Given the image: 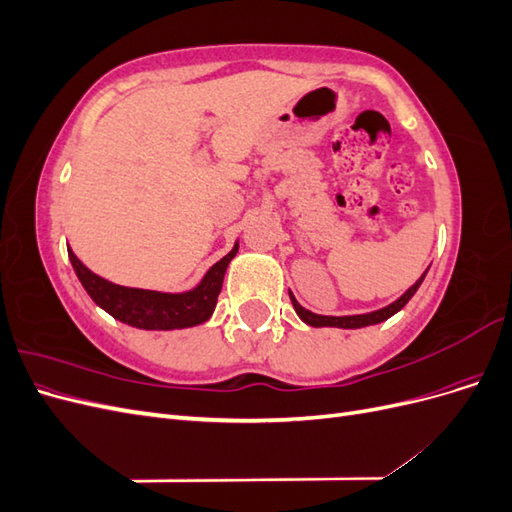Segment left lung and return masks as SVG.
Wrapping results in <instances>:
<instances>
[{
    "label": "left lung",
    "instance_id": "1",
    "mask_svg": "<svg viewBox=\"0 0 512 512\" xmlns=\"http://www.w3.org/2000/svg\"><path fill=\"white\" fill-rule=\"evenodd\" d=\"M429 271V269H427ZM427 271L418 277L416 280V284L414 286H410L404 294H401V297L395 301V303H391V305H386V307H382V309H376V312H369V314H359V316H320V314H314V312H309V309H305L303 305H299V301L292 297L290 294V301H292V305H294V312L299 314V318L305 322V324H309V327H337V329H361V327H369V324H378V322H384L386 318H391L393 314H397L401 307H404L412 297H414V292L418 290V286L423 284V280H425V275H427Z\"/></svg>",
    "mask_w": 512,
    "mask_h": 512
}]
</instances>
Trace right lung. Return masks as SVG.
Wrapping results in <instances>:
<instances>
[{
	"mask_svg": "<svg viewBox=\"0 0 512 512\" xmlns=\"http://www.w3.org/2000/svg\"><path fill=\"white\" fill-rule=\"evenodd\" d=\"M239 243L215 265L207 271L200 284L188 292H158V290H141L128 288L104 280V277L89 271L76 254L68 247V256L76 271L83 288L100 305L104 312L113 318L130 324L136 329L147 331H170V329H185L196 327L211 318L218 294L222 290L224 273L230 265V260L237 256Z\"/></svg>",
	"mask_w": 512,
	"mask_h": 512,
	"instance_id": "right-lung-1",
	"label": "right lung"
}]
</instances>
